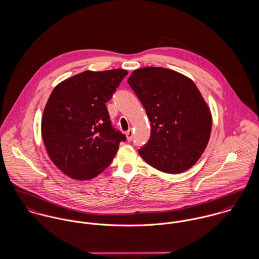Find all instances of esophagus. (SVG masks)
<instances>
[{
    "mask_svg": "<svg viewBox=\"0 0 259 259\" xmlns=\"http://www.w3.org/2000/svg\"><path fill=\"white\" fill-rule=\"evenodd\" d=\"M125 136H126V140H127L128 142H131V141L133 140V137H134L133 131H132V130H128V131L125 133Z\"/></svg>",
    "mask_w": 259,
    "mask_h": 259,
    "instance_id": "1",
    "label": "esophagus"
}]
</instances>
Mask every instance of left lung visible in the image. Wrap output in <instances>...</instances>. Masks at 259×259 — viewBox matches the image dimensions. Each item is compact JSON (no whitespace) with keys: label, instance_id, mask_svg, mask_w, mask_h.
I'll list each match as a JSON object with an SVG mask.
<instances>
[{"label":"left lung","instance_id":"1","mask_svg":"<svg viewBox=\"0 0 259 259\" xmlns=\"http://www.w3.org/2000/svg\"><path fill=\"white\" fill-rule=\"evenodd\" d=\"M147 111L151 135L139 149L150 166L181 174L199 159L212 126L211 112L194 82L164 68H142L127 79Z\"/></svg>","mask_w":259,"mask_h":259}]
</instances>
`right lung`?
Wrapping results in <instances>:
<instances>
[{"instance_id": "1", "label": "right lung", "mask_w": 259, "mask_h": 259, "mask_svg": "<svg viewBox=\"0 0 259 259\" xmlns=\"http://www.w3.org/2000/svg\"><path fill=\"white\" fill-rule=\"evenodd\" d=\"M126 74L120 69L85 71L52 92L41 117V137L51 160L71 179L96 178L126 140L111 125L106 106Z\"/></svg>"}]
</instances>
